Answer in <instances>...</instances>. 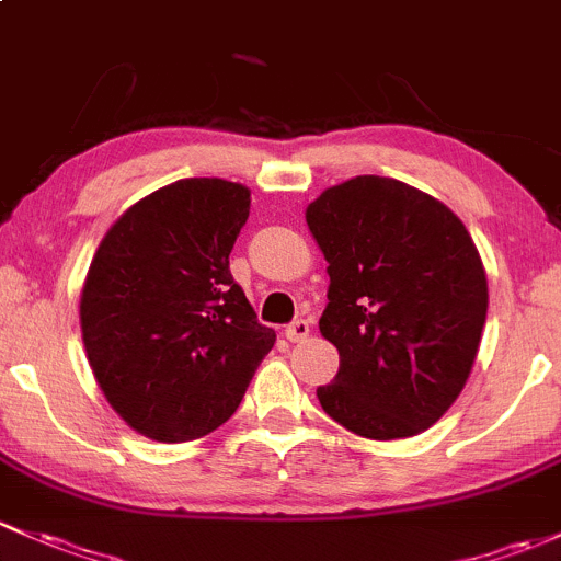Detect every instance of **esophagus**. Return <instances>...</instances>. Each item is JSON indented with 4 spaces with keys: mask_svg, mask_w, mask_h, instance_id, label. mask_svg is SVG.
<instances>
[{
    "mask_svg": "<svg viewBox=\"0 0 561 561\" xmlns=\"http://www.w3.org/2000/svg\"><path fill=\"white\" fill-rule=\"evenodd\" d=\"M309 333H311L309 320H296V322H293V325H287V330H285L287 341H293V344H296V341L309 339Z\"/></svg>",
    "mask_w": 561,
    "mask_h": 561,
    "instance_id": "1",
    "label": "esophagus"
}]
</instances>
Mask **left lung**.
Masks as SVG:
<instances>
[{"mask_svg": "<svg viewBox=\"0 0 561 561\" xmlns=\"http://www.w3.org/2000/svg\"><path fill=\"white\" fill-rule=\"evenodd\" d=\"M328 261L320 333L339 374L322 409L374 440L420 435L465 389L486 322V271L468 228L438 198L363 174L306 206Z\"/></svg>", "mask_w": 561, "mask_h": 561, "instance_id": "obj_1", "label": "left lung"}]
</instances>
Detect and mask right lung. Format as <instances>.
<instances>
[{
    "label": "right lung",
    "mask_w": 561,
    "mask_h": 561,
    "mask_svg": "<svg viewBox=\"0 0 561 561\" xmlns=\"http://www.w3.org/2000/svg\"><path fill=\"white\" fill-rule=\"evenodd\" d=\"M250 187L191 176L128 206L104 233L80 293L96 385L158 444L209 435L233 416L276 333L228 268Z\"/></svg>",
    "instance_id": "right-lung-1"
}]
</instances>
